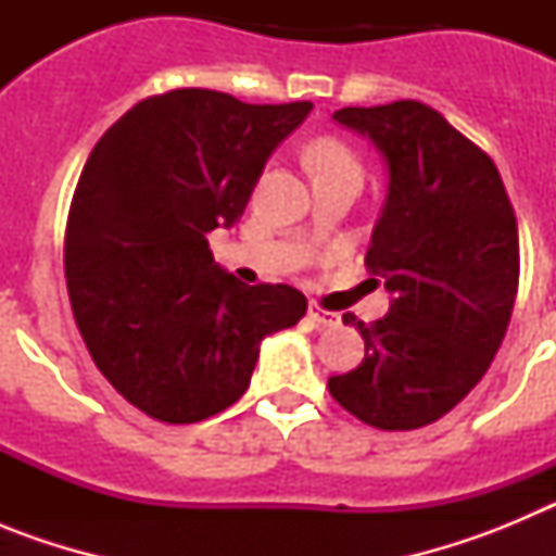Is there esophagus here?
Wrapping results in <instances>:
<instances>
[{
  "instance_id": "esophagus-1",
  "label": "esophagus",
  "mask_w": 556,
  "mask_h": 556,
  "mask_svg": "<svg viewBox=\"0 0 556 556\" xmlns=\"http://www.w3.org/2000/svg\"><path fill=\"white\" fill-rule=\"evenodd\" d=\"M308 320H314L317 326L323 328H337L339 326V314L337 312H326L317 301L308 303Z\"/></svg>"
}]
</instances>
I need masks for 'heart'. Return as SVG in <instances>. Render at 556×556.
<instances>
[{
	"instance_id": "1",
	"label": "heart",
	"mask_w": 556,
	"mask_h": 556,
	"mask_svg": "<svg viewBox=\"0 0 556 556\" xmlns=\"http://www.w3.org/2000/svg\"><path fill=\"white\" fill-rule=\"evenodd\" d=\"M306 164L308 169L314 172V178H317V175H328V172H339V169L362 172L356 152H353L345 141H339V139L312 141L306 150Z\"/></svg>"
}]
</instances>
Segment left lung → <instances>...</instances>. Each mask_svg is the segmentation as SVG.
<instances>
[{
    "label": "left lung",
    "instance_id": "8db88e82",
    "mask_svg": "<svg viewBox=\"0 0 556 556\" xmlns=\"http://www.w3.org/2000/svg\"><path fill=\"white\" fill-rule=\"evenodd\" d=\"M333 119L384 152L390 191L365 267L390 289L387 317L365 326V358L328 378L342 409L381 431L448 415L488 372L513 317L518 219L493 159L417 100L342 108Z\"/></svg>",
    "mask_w": 556,
    "mask_h": 556
}]
</instances>
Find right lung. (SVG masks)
I'll use <instances>...</instances> for the list:
<instances>
[{"instance_id": "obj_1", "label": "right lung", "mask_w": 556, "mask_h": 556, "mask_svg": "<svg viewBox=\"0 0 556 556\" xmlns=\"http://www.w3.org/2000/svg\"><path fill=\"white\" fill-rule=\"evenodd\" d=\"M308 111L175 88L136 102L88 155L63 242L68 303L97 370L152 420L228 409L262 339L306 314L294 287L223 273L205 236L242 217L267 159Z\"/></svg>"}]
</instances>
